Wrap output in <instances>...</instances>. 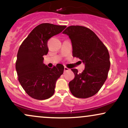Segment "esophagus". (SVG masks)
I'll list each match as a JSON object with an SVG mask.
<instances>
[{"instance_id": "esophagus-1", "label": "esophagus", "mask_w": 128, "mask_h": 128, "mask_svg": "<svg viewBox=\"0 0 128 128\" xmlns=\"http://www.w3.org/2000/svg\"><path fill=\"white\" fill-rule=\"evenodd\" d=\"M69 70H70V69L67 68V67H64V72H67V71H69Z\"/></svg>"}]
</instances>
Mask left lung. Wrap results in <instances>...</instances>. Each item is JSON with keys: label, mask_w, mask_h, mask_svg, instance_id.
Masks as SVG:
<instances>
[{"label": "left lung", "mask_w": 128, "mask_h": 128, "mask_svg": "<svg viewBox=\"0 0 128 128\" xmlns=\"http://www.w3.org/2000/svg\"><path fill=\"white\" fill-rule=\"evenodd\" d=\"M71 40L73 56L79 58L85 69L79 73L72 68L74 78L68 84L72 94L78 98L94 96L101 88L110 67L108 49L91 29L82 26H70L62 32Z\"/></svg>", "instance_id": "1"}]
</instances>
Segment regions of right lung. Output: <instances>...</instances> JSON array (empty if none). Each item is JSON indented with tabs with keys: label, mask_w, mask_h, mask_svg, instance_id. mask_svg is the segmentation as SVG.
Segmentation results:
<instances>
[{
	"label": "right lung",
	"mask_w": 128,
	"mask_h": 128,
	"mask_svg": "<svg viewBox=\"0 0 128 128\" xmlns=\"http://www.w3.org/2000/svg\"><path fill=\"white\" fill-rule=\"evenodd\" d=\"M66 26L42 23L36 26L19 48L16 62L18 81L26 93L37 100L49 99L55 92L56 82L64 72L58 64L49 68L43 63L48 54L49 38L61 32Z\"/></svg>",
	"instance_id": "obj_1"
}]
</instances>
